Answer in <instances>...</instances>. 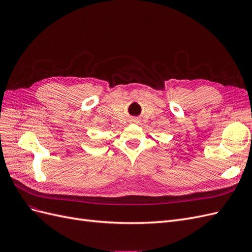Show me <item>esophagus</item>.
<instances>
[{
	"mask_svg": "<svg viewBox=\"0 0 252 252\" xmlns=\"http://www.w3.org/2000/svg\"><path fill=\"white\" fill-rule=\"evenodd\" d=\"M131 122H132V123H138V121H136V120H131Z\"/></svg>",
	"mask_w": 252,
	"mask_h": 252,
	"instance_id": "1",
	"label": "esophagus"
}]
</instances>
